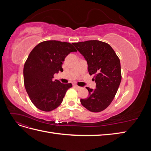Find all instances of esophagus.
<instances>
[{
    "instance_id": "34e87169",
    "label": "esophagus",
    "mask_w": 151,
    "mask_h": 151,
    "mask_svg": "<svg viewBox=\"0 0 151 151\" xmlns=\"http://www.w3.org/2000/svg\"><path fill=\"white\" fill-rule=\"evenodd\" d=\"M74 86L75 87V88H77V89H79V88H81V87H80V86H77V85H74Z\"/></svg>"
}]
</instances>
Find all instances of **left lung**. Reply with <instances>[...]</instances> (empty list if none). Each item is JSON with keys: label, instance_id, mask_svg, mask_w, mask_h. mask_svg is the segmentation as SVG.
I'll list each match as a JSON object with an SVG mask.
<instances>
[{"label": "left lung", "instance_id": "left-lung-1", "mask_svg": "<svg viewBox=\"0 0 151 151\" xmlns=\"http://www.w3.org/2000/svg\"><path fill=\"white\" fill-rule=\"evenodd\" d=\"M88 63L90 75L94 74L96 89L86 87L88 97L82 105L92 112H100L112 102L122 79L120 59L110 45L98 40L72 43Z\"/></svg>", "mask_w": 151, "mask_h": 151}]
</instances>
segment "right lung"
<instances>
[{"label": "right lung", "mask_w": 151, "mask_h": 151, "mask_svg": "<svg viewBox=\"0 0 151 151\" xmlns=\"http://www.w3.org/2000/svg\"><path fill=\"white\" fill-rule=\"evenodd\" d=\"M72 52L77 50L70 43L49 40L38 44L30 52L24 65V84L31 102L40 110L57 108L72 86L53 80L55 74L63 72L62 62Z\"/></svg>", "instance_id": "1"}]
</instances>
